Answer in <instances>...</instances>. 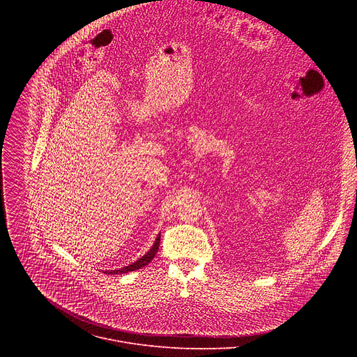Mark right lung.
Wrapping results in <instances>:
<instances>
[{
	"label": "right lung",
	"instance_id": "right-lung-1",
	"mask_svg": "<svg viewBox=\"0 0 357 357\" xmlns=\"http://www.w3.org/2000/svg\"><path fill=\"white\" fill-rule=\"evenodd\" d=\"M160 240H161V233L157 236L155 238V243L154 245L151 247V250L145 254V256H142L141 259H138L135 263L127 266V267H123V268H119V270H107L105 271V274H110V275H116V274H126V273H130V271H135V270H139L142 267H145L152 259L155 257V254L158 252V248H160Z\"/></svg>",
	"mask_w": 357,
	"mask_h": 357
}]
</instances>
